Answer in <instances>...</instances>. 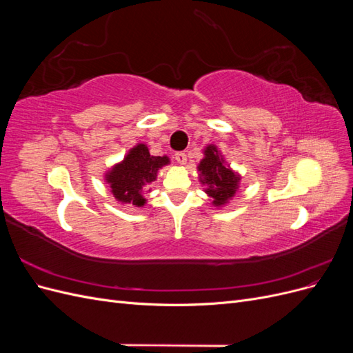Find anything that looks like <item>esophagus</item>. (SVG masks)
Here are the masks:
<instances>
[{
	"label": "esophagus",
	"mask_w": 353,
	"mask_h": 353,
	"mask_svg": "<svg viewBox=\"0 0 353 353\" xmlns=\"http://www.w3.org/2000/svg\"><path fill=\"white\" fill-rule=\"evenodd\" d=\"M175 160L179 165H185L187 163V154L184 152H178L175 154Z\"/></svg>",
	"instance_id": "1"
}]
</instances>
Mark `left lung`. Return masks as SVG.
Wrapping results in <instances>:
<instances>
[{
  "mask_svg": "<svg viewBox=\"0 0 353 353\" xmlns=\"http://www.w3.org/2000/svg\"><path fill=\"white\" fill-rule=\"evenodd\" d=\"M199 181L205 193L212 199V205L222 208L232 200L240 188L241 175L236 172L223 159L215 144H208L203 150V159L197 165Z\"/></svg>",
  "mask_w": 353,
  "mask_h": 353,
  "instance_id": "left-lung-1",
  "label": "left lung"
}]
</instances>
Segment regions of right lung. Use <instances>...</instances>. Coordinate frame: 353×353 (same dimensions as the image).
<instances>
[{"mask_svg": "<svg viewBox=\"0 0 353 353\" xmlns=\"http://www.w3.org/2000/svg\"><path fill=\"white\" fill-rule=\"evenodd\" d=\"M169 163L168 156H152L147 144L138 143L128 150L123 160L104 174V181L109 184L116 201L143 208L147 203L144 197L147 185L156 181L159 169Z\"/></svg>", "mask_w": 353, "mask_h": 353, "instance_id": "add662e5", "label": "right lung"}]
</instances>
